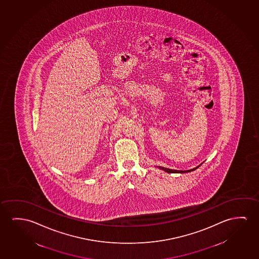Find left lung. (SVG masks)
Wrapping results in <instances>:
<instances>
[{
	"mask_svg": "<svg viewBox=\"0 0 259 259\" xmlns=\"http://www.w3.org/2000/svg\"><path fill=\"white\" fill-rule=\"evenodd\" d=\"M199 166H197L195 168L191 169V170H186V171H179V170H172V169L165 168V167H161V166H158L159 168L162 169V170H164L166 172H191V171H193V170H195V169L198 168Z\"/></svg>",
	"mask_w": 259,
	"mask_h": 259,
	"instance_id": "left-lung-1",
	"label": "left lung"
}]
</instances>
